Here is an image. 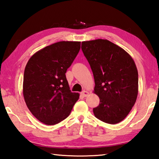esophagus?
Returning <instances> with one entry per match:
<instances>
[{
	"label": "esophagus",
	"instance_id": "1",
	"mask_svg": "<svg viewBox=\"0 0 159 159\" xmlns=\"http://www.w3.org/2000/svg\"><path fill=\"white\" fill-rule=\"evenodd\" d=\"M88 94H89V93H88V92H87V91H83V92H81V93H80V95H81L83 97H86V96H88Z\"/></svg>",
	"mask_w": 159,
	"mask_h": 159
}]
</instances>
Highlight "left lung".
Segmentation results:
<instances>
[{"instance_id": "1", "label": "left lung", "mask_w": 159, "mask_h": 159, "mask_svg": "<svg viewBox=\"0 0 159 159\" xmlns=\"http://www.w3.org/2000/svg\"><path fill=\"white\" fill-rule=\"evenodd\" d=\"M81 49L92 69L99 104L95 116L104 123L116 124L124 119L135 103L138 72L128 52L108 40L82 42Z\"/></svg>"}]
</instances>
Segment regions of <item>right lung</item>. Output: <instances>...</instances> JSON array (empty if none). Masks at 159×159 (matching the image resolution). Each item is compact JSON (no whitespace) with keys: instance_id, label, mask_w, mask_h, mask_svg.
Segmentation results:
<instances>
[{"instance_id":"1","label":"right lung","mask_w":159,"mask_h":159,"mask_svg":"<svg viewBox=\"0 0 159 159\" xmlns=\"http://www.w3.org/2000/svg\"><path fill=\"white\" fill-rule=\"evenodd\" d=\"M80 49V42H57L38 51L26 64L24 98L31 114L44 124L62 121L79 98L70 90L65 74Z\"/></svg>"}]
</instances>
